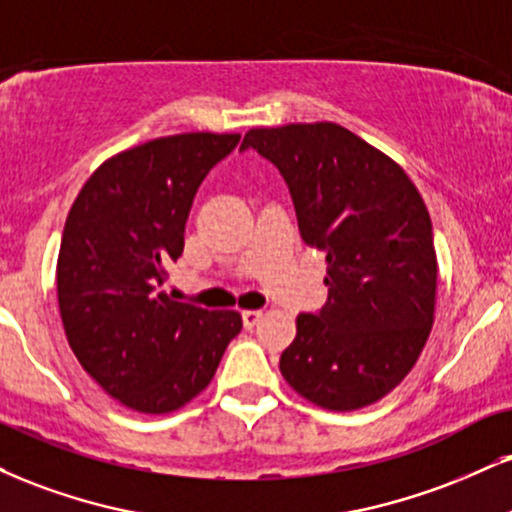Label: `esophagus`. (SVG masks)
<instances>
[{"mask_svg": "<svg viewBox=\"0 0 512 512\" xmlns=\"http://www.w3.org/2000/svg\"><path fill=\"white\" fill-rule=\"evenodd\" d=\"M260 319H262V312H260V310H243V324H245V329H255Z\"/></svg>", "mask_w": 512, "mask_h": 512, "instance_id": "34e87169", "label": "esophagus"}]
</instances>
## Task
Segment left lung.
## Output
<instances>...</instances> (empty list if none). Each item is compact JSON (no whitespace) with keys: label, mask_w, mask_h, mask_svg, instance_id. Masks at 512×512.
Masks as SVG:
<instances>
[{"label":"left lung","mask_w":512,"mask_h":512,"mask_svg":"<svg viewBox=\"0 0 512 512\" xmlns=\"http://www.w3.org/2000/svg\"><path fill=\"white\" fill-rule=\"evenodd\" d=\"M291 190L300 236L326 255L329 298L298 315L283 379L319 408L348 412L396 389L434 324L436 250L427 205L400 166L338 123L252 128Z\"/></svg>","instance_id":"8db88e82"}]
</instances>
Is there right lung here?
<instances>
[{"label": "right lung", "mask_w": 512, "mask_h": 512, "mask_svg": "<svg viewBox=\"0 0 512 512\" xmlns=\"http://www.w3.org/2000/svg\"><path fill=\"white\" fill-rule=\"evenodd\" d=\"M238 140L181 133L119 152L85 181L66 217L57 262L66 338L85 372L135 412L190 403L243 329L238 312L178 303L162 288L197 188Z\"/></svg>", "instance_id": "obj_1"}]
</instances>
